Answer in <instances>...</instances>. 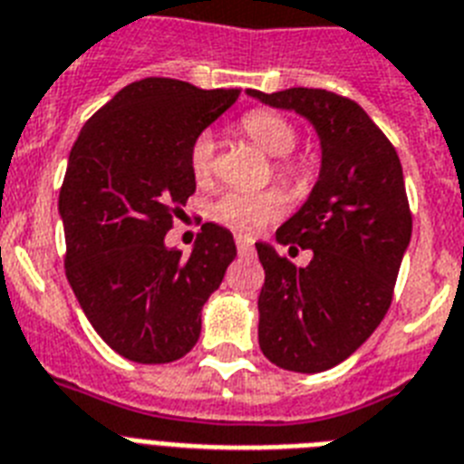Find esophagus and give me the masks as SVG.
<instances>
[{
	"mask_svg": "<svg viewBox=\"0 0 464 464\" xmlns=\"http://www.w3.org/2000/svg\"><path fill=\"white\" fill-rule=\"evenodd\" d=\"M236 247L240 255H250L252 252V240L247 236H236Z\"/></svg>",
	"mask_w": 464,
	"mask_h": 464,
	"instance_id": "obj_1",
	"label": "esophagus"
}]
</instances>
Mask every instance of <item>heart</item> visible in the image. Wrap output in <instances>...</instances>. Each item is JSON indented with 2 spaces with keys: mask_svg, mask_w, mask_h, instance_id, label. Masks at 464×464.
<instances>
[{
  "mask_svg": "<svg viewBox=\"0 0 464 464\" xmlns=\"http://www.w3.org/2000/svg\"><path fill=\"white\" fill-rule=\"evenodd\" d=\"M240 130L262 152L278 157L274 171L284 183L297 190H303L310 183L312 164L300 154H293L297 145V128L284 114L271 111V109H252L240 119ZM188 160H190V171L198 183H207L212 179L214 167H217V140L209 130H202L195 138ZM285 209H288V198L278 188L257 190V193L231 190L209 207V217L231 231L257 233L271 221L281 219Z\"/></svg>",
  "mask_w": 464,
  "mask_h": 464,
  "instance_id": "heart-1",
  "label": "heart"
}]
</instances>
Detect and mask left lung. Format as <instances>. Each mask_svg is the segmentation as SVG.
<instances>
[{
	"label": "left lung",
	"mask_w": 464,
	"mask_h": 464,
	"mask_svg": "<svg viewBox=\"0 0 464 464\" xmlns=\"http://www.w3.org/2000/svg\"><path fill=\"white\" fill-rule=\"evenodd\" d=\"M247 92L295 109L322 138L317 186L276 231L291 250H312L310 265L257 243L265 266L259 348L276 367L314 374L353 355L389 312L412 236L402 167L382 128L350 97L319 88Z\"/></svg>",
	"instance_id": "8db88e82"
}]
</instances>
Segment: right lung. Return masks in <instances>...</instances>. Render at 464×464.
<instances>
[{
	"label": "right lung",
	"instance_id": "obj_1",
	"mask_svg": "<svg viewBox=\"0 0 464 464\" xmlns=\"http://www.w3.org/2000/svg\"><path fill=\"white\" fill-rule=\"evenodd\" d=\"M240 90L142 78L81 128L59 193L63 269L92 329L126 360L164 364L193 350L202 304L236 257L231 231L205 224L190 257L164 245L195 193L190 145Z\"/></svg>",
	"mask_w": 464,
	"mask_h": 464
}]
</instances>
